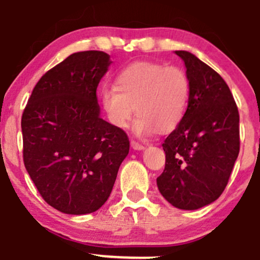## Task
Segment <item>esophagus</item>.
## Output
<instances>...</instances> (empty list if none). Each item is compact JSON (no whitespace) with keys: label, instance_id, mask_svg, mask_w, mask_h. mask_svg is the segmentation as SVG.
<instances>
[{"label":"esophagus","instance_id":"esophagus-1","mask_svg":"<svg viewBox=\"0 0 260 260\" xmlns=\"http://www.w3.org/2000/svg\"><path fill=\"white\" fill-rule=\"evenodd\" d=\"M131 147H132L134 150H142V149H144V145L136 142V140H132V142H131Z\"/></svg>","mask_w":260,"mask_h":260}]
</instances>
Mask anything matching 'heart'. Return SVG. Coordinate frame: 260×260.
<instances>
[{"instance_id": "1", "label": "heart", "mask_w": 260, "mask_h": 260, "mask_svg": "<svg viewBox=\"0 0 260 260\" xmlns=\"http://www.w3.org/2000/svg\"><path fill=\"white\" fill-rule=\"evenodd\" d=\"M190 83L187 73L177 66L138 61L118 73L115 88L100 92L101 105L110 123L127 127L136 112L133 131L138 136L165 133L180 123L187 110Z\"/></svg>"}]
</instances>
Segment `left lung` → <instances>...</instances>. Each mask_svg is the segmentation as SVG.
Here are the masks:
<instances>
[{"label": "left lung", "mask_w": 260, "mask_h": 260, "mask_svg": "<svg viewBox=\"0 0 260 260\" xmlns=\"http://www.w3.org/2000/svg\"><path fill=\"white\" fill-rule=\"evenodd\" d=\"M190 83L188 106L164 140L165 169L157 188L170 204L196 210L223 192L240 153V113L229 85L193 53L176 51Z\"/></svg>", "instance_id": "1"}]
</instances>
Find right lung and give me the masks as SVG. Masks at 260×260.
Here are the masks:
<instances>
[{
    "label": "right lung",
    "mask_w": 260,
    "mask_h": 260,
    "mask_svg": "<svg viewBox=\"0 0 260 260\" xmlns=\"http://www.w3.org/2000/svg\"><path fill=\"white\" fill-rule=\"evenodd\" d=\"M110 63L103 51L68 56L41 77L23 111L25 169L61 213L103 207L129 151L126 132L100 117L96 89Z\"/></svg>",
    "instance_id": "add662e5"
}]
</instances>
